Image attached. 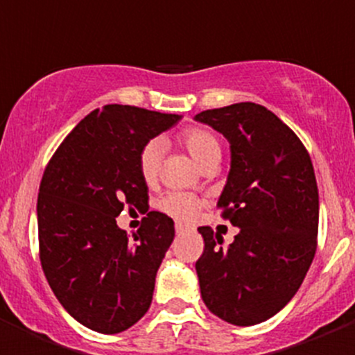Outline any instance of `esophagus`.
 I'll list each match as a JSON object with an SVG mask.
<instances>
[{
    "label": "esophagus",
    "instance_id": "34e87169",
    "mask_svg": "<svg viewBox=\"0 0 355 355\" xmlns=\"http://www.w3.org/2000/svg\"><path fill=\"white\" fill-rule=\"evenodd\" d=\"M184 231H187V225H183V224H180V222H178V224H175V233L181 234V233H184Z\"/></svg>",
    "mask_w": 355,
    "mask_h": 355
}]
</instances>
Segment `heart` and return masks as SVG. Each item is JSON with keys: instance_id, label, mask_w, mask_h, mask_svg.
Instances as JSON below:
<instances>
[{"instance_id": "heart-1", "label": "heart", "mask_w": 355, "mask_h": 355, "mask_svg": "<svg viewBox=\"0 0 355 355\" xmlns=\"http://www.w3.org/2000/svg\"><path fill=\"white\" fill-rule=\"evenodd\" d=\"M180 142L187 147V150L192 155V158L205 168L211 163H218L222 158V144L220 139L213 133L211 130L202 126H190L180 133ZM162 140H149L146 146L140 149L139 155V172L142 180L147 184L155 183L158 180L159 168H162L163 159ZM159 208L167 215L174 216L178 220H192L200 208V199H197L192 193L172 192L167 193L159 200Z\"/></svg>"}]
</instances>
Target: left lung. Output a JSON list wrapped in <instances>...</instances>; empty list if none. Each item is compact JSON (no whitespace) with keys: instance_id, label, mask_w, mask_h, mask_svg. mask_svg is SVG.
I'll return each mask as SVG.
<instances>
[{"instance_id":"8db88e82","label":"left lung","mask_w":355,"mask_h":355,"mask_svg":"<svg viewBox=\"0 0 355 355\" xmlns=\"http://www.w3.org/2000/svg\"><path fill=\"white\" fill-rule=\"evenodd\" d=\"M231 144V171L218 208L240 227L234 241L199 227L200 297L233 325L272 318L293 299L316 252L318 187L309 153L270 110L236 103L196 115Z\"/></svg>"}]
</instances>
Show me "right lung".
Listing matches in <instances>:
<instances>
[{"label": "right lung", "mask_w": 355, "mask_h": 355, "mask_svg": "<svg viewBox=\"0 0 355 355\" xmlns=\"http://www.w3.org/2000/svg\"><path fill=\"white\" fill-rule=\"evenodd\" d=\"M128 105L94 110L58 146L37 199L40 265L53 293L81 325L117 334L147 313L174 222L149 211L130 240L115 216L146 208L140 149L180 121Z\"/></svg>", "instance_id": "1"}]
</instances>
